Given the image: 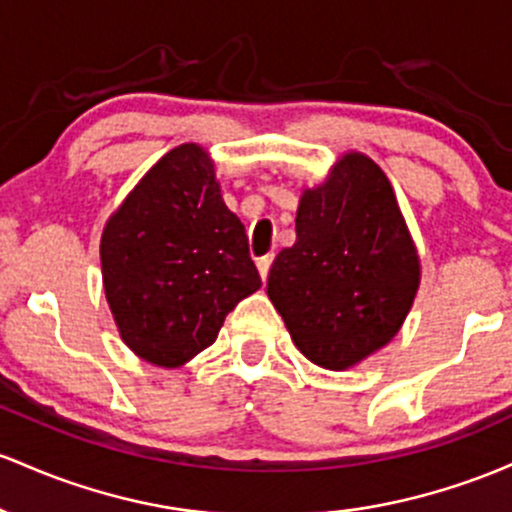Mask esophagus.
<instances>
[{"label": "esophagus", "instance_id": "esophagus-1", "mask_svg": "<svg viewBox=\"0 0 512 512\" xmlns=\"http://www.w3.org/2000/svg\"><path fill=\"white\" fill-rule=\"evenodd\" d=\"M271 263H273V254L271 256H263L258 258L256 266H258V273H261V278L266 280L268 278V271H271Z\"/></svg>", "mask_w": 512, "mask_h": 512}]
</instances>
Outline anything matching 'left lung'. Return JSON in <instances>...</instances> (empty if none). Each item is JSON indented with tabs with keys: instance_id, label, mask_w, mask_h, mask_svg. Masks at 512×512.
Returning a JSON list of instances; mask_svg holds the SVG:
<instances>
[{
	"instance_id": "8db88e82",
	"label": "left lung",
	"mask_w": 512,
	"mask_h": 512,
	"mask_svg": "<svg viewBox=\"0 0 512 512\" xmlns=\"http://www.w3.org/2000/svg\"><path fill=\"white\" fill-rule=\"evenodd\" d=\"M297 241L275 256L268 297L304 358L348 370L399 333L421 261L392 183L360 152L304 188Z\"/></svg>"
}]
</instances>
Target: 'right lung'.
<instances>
[{"label":"right lung","mask_w":512,"mask_h":512,"mask_svg":"<svg viewBox=\"0 0 512 512\" xmlns=\"http://www.w3.org/2000/svg\"><path fill=\"white\" fill-rule=\"evenodd\" d=\"M101 273L120 338L159 367L212 346L227 314L261 287L203 147L166 152L108 217Z\"/></svg>","instance_id":"obj_1"}]
</instances>
